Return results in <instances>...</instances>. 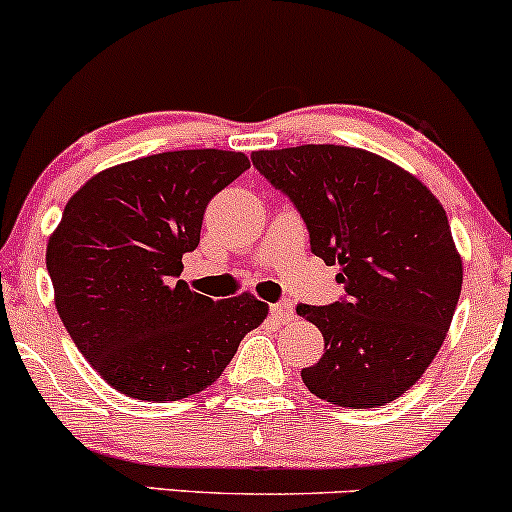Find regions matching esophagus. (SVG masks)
Returning <instances> with one entry per match:
<instances>
[{
	"label": "esophagus",
	"instance_id": "esophagus-1",
	"mask_svg": "<svg viewBox=\"0 0 512 512\" xmlns=\"http://www.w3.org/2000/svg\"><path fill=\"white\" fill-rule=\"evenodd\" d=\"M272 315L276 317V320L279 322H291L293 317H296V310H293V303H289V301H281V303H274L272 305Z\"/></svg>",
	"mask_w": 512,
	"mask_h": 512
}]
</instances>
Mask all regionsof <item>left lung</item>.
I'll return each instance as SVG.
<instances>
[{
	"mask_svg": "<svg viewBox=\"0 0 512 512\" xmlns=\"http://www.w3.org/2000/svg\"><path fill=\"white\" fill-rule=\"evenodd\" d=\"M252 166L298 209L310 250L337 264L344 298L298 305L325 337L301 378L315 397L383 407L431 366L462 291V260L443 204L421 180L354 146L255 151Z\"/></svg>",
	"mask_w": 512,
	"mask_h": 512,
	"instance_id": "left-lung-1",
	"label": "left lung"
}]
</instances>
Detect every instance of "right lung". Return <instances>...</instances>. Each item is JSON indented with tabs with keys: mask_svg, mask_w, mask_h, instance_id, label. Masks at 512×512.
<instances>
[{
	"mask_svg": "<svg viewBox=\"0 0 512 512\" xmlns=\"http://www.w3.org/2000/svg\"><path fill=\"white\" fill-rule=\"evenodd\" d=\"M248 168L240 151H166L93 175L64 207L45 252L57 313L122 395H197L267 317L252 293L211 301L180 279L211 197Z\"/></svg>",
	"mask_w": 512,
	"mask_h": 512,
	"instance_id": "right-lung-1",
	"label": "right lung"
}]
</instances>
